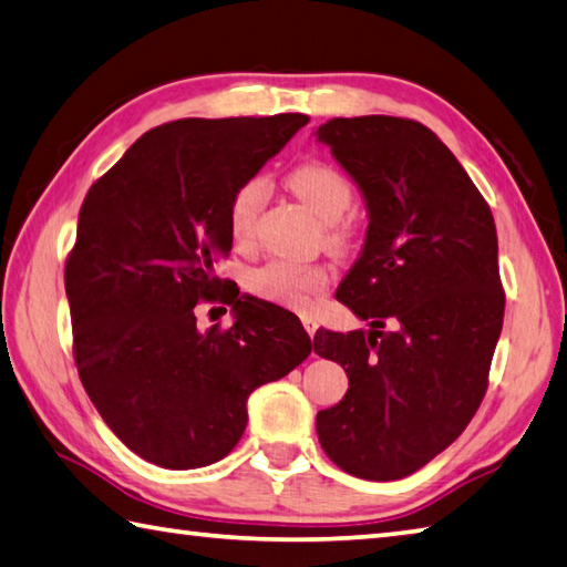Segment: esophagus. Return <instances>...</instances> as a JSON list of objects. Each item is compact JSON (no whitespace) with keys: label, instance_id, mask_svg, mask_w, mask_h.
Returning a JSON list of instances; mask_svg holds the SVG:
<instances>
[{"label":"esophagus","instance_id":"obj_1","mask_svg":"<svg viewBox=\"0 0 567 567\" xmlns=\"http://www.w3.org/2000/svg\"><path fill=\"white\" fill-rule=\"evenodd\" d=\"M301 320H303V328H306V333L313 338V336H316V330H318V320H316V318H311V316H303Z\"/></svg>","mask_w":567,"mask_h":567}]
</instances>
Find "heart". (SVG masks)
I'll list each match as a JSON object with an SVG mask.
<instances>
[{
  "instance_id": "1",
  "label": "heart",
  "mask_w": 567,
  "mask_h": 567,
  "mask_svg": "<svg viewBox=\"0 0 567 567\" xmlns=\"http://www.w3.org/2000/svg\"><path fill=\"white\" fill-rule=\"evenodd\" d=\"M293 195L301 197L316 215L326 221V244L336 251H346L352 244V221L348 212L355 205V189L350 179L338 167L323 159H306L296 165L286 177ZM264 177H249L241 183L229 199L227 227L229 237L237 247L247 249L256 239V224H259L266 202ZM330 281V271L323 264H298L288 259H271L247 276L249 293L266 303H276L293 311H306L313 296L323 291Z\"/></svg>"
}]
</instances>
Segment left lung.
Segmentation results:
<instances>
[{
	"instance_id": "obj_1",
	"label": "left lung",
	"mask_w": 567,
	"mask_h": 567,
	"mask_svg": "<svg viewBox=\"0 0 567 567\" xmlns=\"http://www.w3.org/2000/svg\"><path fill=\"white\" fill-rule=\"evenodd\" d=\"M316 135L368 202L365 247L336 298L372 328L316 333L313 350L348 375L316 432L343 472L392 482L444 452L484 400L506 308L496 224L422 123L333 117Z\"/></svg>"
}]
</instances>
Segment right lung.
I'll use <instances>...</instances> for the list:
<instances>
[{"mask_svg": "<svg viewBox=\"0 0 567 567\" xmlns=\"http://www.w3.org/2000/svg\"><path fill=\"white\" fill-rule=\"evenodd\" d=\"M308 123L183 117L157 125L95 179L69 251L73 360L103 422L165 468L227 456L247 430V400L311 355L288 311H266L215 274L229 256V199ZM199 300L235 308L231 329L196 330Z\"/></svg>", "mask_w": 567, "mask_h": 567, "instance_id": "1", "label": "right lung"}]
</instances>
